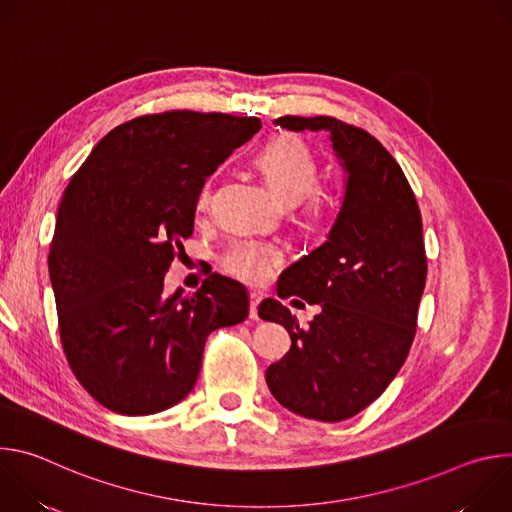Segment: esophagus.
<instances>
[{
	"label": "esophagus",
	"mask_w": 512,
	"mask_h": 512,
	"mask_svg": "<svg viewBox=\"0 0 512 512\" xmlns=\"http://www.w3.org/2000/svg\"><path fill=\"white\" fill-rule=\"evenodd\" d=\"M249 300H251V306H249V318H251V320H259L257 308H259V304H261V300H263V294H259V291H251Z\"/></svg>",
	"instance_id": "1"
}]
</instances>
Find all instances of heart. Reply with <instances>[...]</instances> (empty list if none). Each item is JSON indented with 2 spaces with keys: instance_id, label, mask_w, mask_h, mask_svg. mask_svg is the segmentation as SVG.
<instances>
[{
  "instance_id": "obj_1",
  "label": "heart",
  "mask_w": 512,
  "mask_h": 512,
  "mask_svg": "<svg viewBox=\"0 0 512 512\" xmlns=\"http://www.w3.org/2000/svg\"><path fill=\"white\" fill-rule=\"evenodd\" d=\"M257 164L271 190L285 202H304L302 218L308 229L324 225L334 216L338 200L330 190L316 188L320 178V162L310 145L298 135L281 133L265 143L257 156ZM212 196V180H204L196 194V206L206 208ZM283 255L275 245L239 239L223 255L221 267L231 277L245 283H265L281 265Z\"/></svg>"
}]
</instances>
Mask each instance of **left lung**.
<instances>
[{"label":"left lung","mask_w":512,"mask_h":512,"mask_svg":"<svg viewBox=\"0 0 512 512\" xmlns=\"http://www.w3.org/2000/svg\"><path fill=\"white\" fill-rule=\"evenodd\" d=\"M277 123L330 131L348 172L328 241L277 283L279 298L298 296L322 312L304 328L275 300L259 306L261 320L291 336L265 373L269 391L296 415L334 423L381 397L409 354L427 275L421 212L401 166L369 131L326 115Z\"/></svg>","instance_id":"left-lung-1"}]
</instances>
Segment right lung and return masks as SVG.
I'll return each mask as SVG.
<instances>
[{
  "mask_svg": "<svg viewBox=\"0 0 512 512\" xmlns=\"http://www.w3.org/2000/svg\"><path fill=\"white\" fill-rule=\"evenodd\" d=\"M257 117L166 111L111 129L70 178L48 253L68 367L109 411L152 415L196 385L204 342L249 314L243 285L208 275L192 296L164 277L194 231L196 194Z\"/></svg>",
  "mask_w": 512,
  "mask_h": 512,
  "instance_id": "1",
  "label": "right lung"
}]
</instances>
